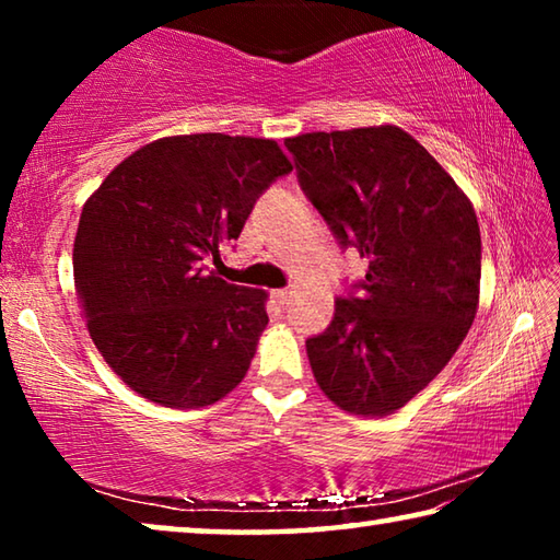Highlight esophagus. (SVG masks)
<instances>
[{"instance_id": "1", "label": "esophagus", "mask_w": 560, "mask_h": 560, "mask_svg": "<svg viewBox=\"0 0 560 560\" xmlns=\"http://www.w3.org/2000/svg\"><path fill=\"white\" fill-rule=\"evenodd\" d=\"M273 299H277V303H289V299H291V291L289 289H279V291H273Z\"/></svg>"}]
</instances>
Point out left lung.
Instances as JSON below:
<instances>
[{"mask_svg": "<svg viewBox=\"0 0 560 560\" xmlns=\"http://www.w3.org/2000/svg\"><path fill=\"white\" fill-rule=\"evenodd\" d=\"M283 145L340 249L368 259L328 328L306 340L311 371L343 410L390 415L440 375L477 316V214L395 126L306 132Z\"/></svg>", "mask_w": 560, "mask_h": 560, "instance_id": "obj_1", "label": "left lung"}]
</instances>
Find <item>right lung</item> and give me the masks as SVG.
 Returning <instances> with one entry per match:
<instances>
[{
	"label": "right lung",
	"mask_w": 560,
	"mask_h": 560,
	"mask_svg": "<svg viewBox=\"0 0 560 560\" xmlns=\"http://www.w3.org/2000/svg\"><path fill=\"white\" fill-rule=\"evenodd\" d=\"M273 140L197 132L140 148L83 205L73 281L93 343L138 395L205 407L249 371L267 293L207 271L271 183Z\"/></svg>",
	"instance_id": "obj_1"
}]
</instances>
